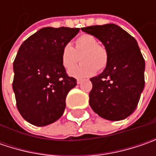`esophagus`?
I'll return each instance as SVG.
<instances>
[{
  "label": "esophagus",
  "mask_w": 156,
  "mask_h": 156,
  "mask_svg": "<svg viewBox=\"0 0 156 156\" xmlns=\"http://www.w3.org/2000/svg\"><path fill=\"white\" fill-rule=\"evenodd\" d=\"M81 80H80V79H77V81H76V82H77V84H80V83H81Z\"/></svg>",
  "instance_id": "obj_1"
}]
</instances>
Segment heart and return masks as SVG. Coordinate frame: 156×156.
I'll use <instances>...</instances> for the list:
<instances>
[{
  "mask_svg": "<svg viewBox=\"0 0 156 156\" xmlns=\"http://www.w3.org/2000/svg\"><path fill=\"white\" fill-rule=\"evenodd\" d=\"M81 59V64L71 69L69 75L76 78H85L94 75L96 71H103L108 64V53L104 46L98 44L93 35L83 34L76 38L74 48L69 44L62 47L61 62L65 69L69 70Z\"/></svg>",
  "mask_w": 156,
  "mask_h": 156,
  "instance_id": "b5f03b06",
  "label": "heart"
}]
</instances>
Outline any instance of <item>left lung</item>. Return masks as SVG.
Returning <instances> with one entry per match:
<instances>
[{"label": "left lung", "instance_id": "obj_1", "mask_svg": "<svg viewBox=\"0 0 156 156\" xmlns=\"http://www.w3.org/2000/svg\"><path fill=\"white\" fill-rule=\"evenodd\" d=\"M99 39L108 53L104 71L90 79L89 105L100 116L120 121L135 110L144 88L145 62L135 39L115 24L82 27Z\"/></svg>", "mask_w": 156, "mask_h": 156}]
</instances>
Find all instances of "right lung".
<instances>
[{
	"label": "right lung",
	"instance_id": "obj_1",
	"mask_svg": "<svg viewBox=\"0 0 156 156\" xmlns=\"http://www.w3.org/2000/svg\"><path fill=\"white\" fill-rule=\"evenodd\" d=\"M76 27H43L20 47L14 61L16 106L29 123L42 127L62 115L66 97L76 86L61 62V51L79 33Z\"/></svg>",
	"mask_w": 156,
	"mask_h": 156
}]
</instances>
